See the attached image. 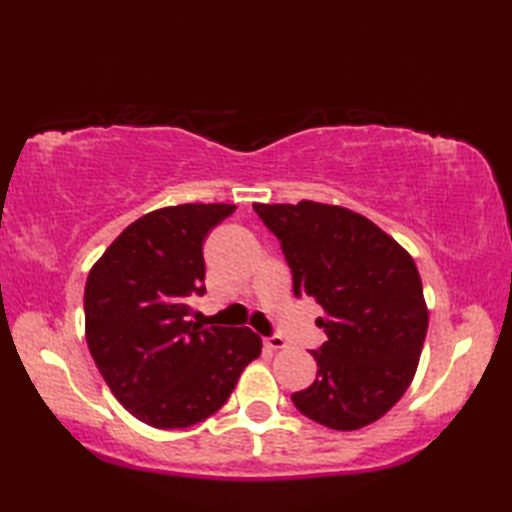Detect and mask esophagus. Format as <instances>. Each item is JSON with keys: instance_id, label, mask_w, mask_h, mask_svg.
<instances>
[{"instance_id": "obj_1", "label": "esophagus", "mask_w": 512, "mask_h": 512, "mask_svg": "<svg viewBox=\"0 0 512 512\" xmlns=\"http://www.w3.org/2000/svg\"><path fill=\"white\" fill-rule=\"evenodd\" d=\"M264 343H266V347H270V350H284V347L288 345L284 336H279V334H270V336H266Z\"/></svg>"}]
</instances>
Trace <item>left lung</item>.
<instances>
[{
    "label": "left lung",
    "instance_id": "obj_1",
    "mask_svg": "<svg viewBox=\"0 0 512 512\" xmlns=\"http://www.w3.org/2000/svg\"><path fill=\"white\" fill-rule=\"evenodd\" d=\"M292 273L295 297L323 308L328 334L310 354L317 378L292 402L323 427L354 431L405 394L427 336L429 312L411 255L367 217L343 206L253 204Z\"/></svg>",
    "mask_w": 512,
    "mask_h": 512
}]
</instances>
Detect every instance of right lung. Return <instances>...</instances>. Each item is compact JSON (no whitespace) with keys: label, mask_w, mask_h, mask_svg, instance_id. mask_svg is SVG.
I'll list each match as a JSON object with an SVG mask.
<instances>
[{"label":"right lung","mask_w":512,"mask_h":512,"mask_svg":"<svg viewBox=\"0 0 512 512\" xmlns=\"http://www.w3.org/2000/svg\"><path fill=\"white\" fill-rule=\"evenodd\" d=\"M233 204H180L118 235L85 284V339L105 383L140 422L184 429L220 409L262 352L248 328L191 321L202 297V244Z\"/></svg>","instance_id":"obj_1"}]
</instances>
